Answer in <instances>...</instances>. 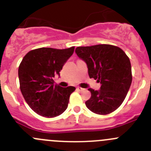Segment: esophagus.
<instances>
[{"label":"esophagus","instance_id":"esophagus-1","mask_svg":"<svg viewBox=\"0 0 151 151\" xmlns=\"http://www.w3.org/2000/svg\"><path fill=\"white\" fill-rule=\"evenodd\" d=\"M77 90H78L79 91H85V88H80V87H78V88H77Z\"/></svg>","mask_w":151,"mask_h":151}]
</instances>
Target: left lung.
I'll return each mask as SVG.
<instances>
[{
  "label": "left lung",
  "instance_id": "1",
  "mask_svg": "<svg viewBox=\"0 0 151 151\" xmlns=\"http://www.w3.org/2000/svg\"><path fill=\"white\" fill-rule=\"evenodd\" d=\"M76 54L86 63L90 78L101 83L100 90L89 88L87 107L96 114L107 115L124 101L132 81L130 60L120 47L110 45L78 47Z\"/></svg>",
  "mask_w": 151,
  "mask_h": 151
}]
</instances>
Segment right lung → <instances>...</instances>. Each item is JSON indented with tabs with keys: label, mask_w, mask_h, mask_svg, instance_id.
<instances>
[{
	"label": "right lung",
	"mask_w": 151,
	"mask_h": 151,
	"mask_svg": "<svg viewBox=\"0 0 151 151\" xmlns=\"http://www.w3.org/2000/svg\"><path fill=\"white\" fill-rule=\"evenodd\" d=\"M68 49L42 47L30 50L18 69L20 91L27 104L45 118H54L67 109L69 97L76 88L54 85V77L60 76L63 65L74 52Z\"/></svg>",
	"instance_id": "add662e5"
}]
</instances>
